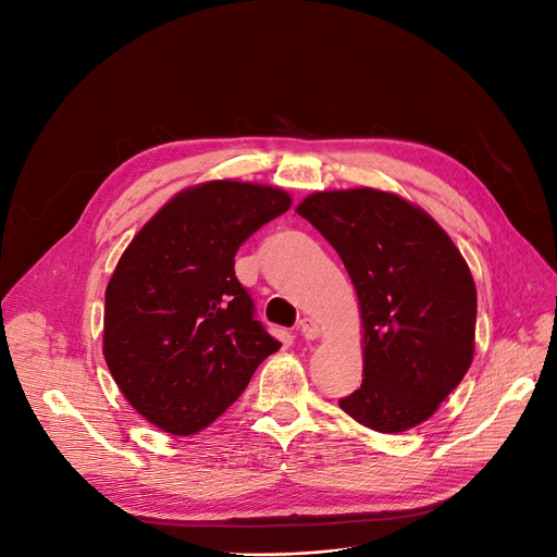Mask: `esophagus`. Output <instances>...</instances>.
I'll list each match as a JSON object with an SVG mask.
<instances>
[{
  "mask_svg": "<svg viewBox=\"0 0 557 557\" xmlns=\"http://www.w3.org/2000/svg\"><path fill=\"white\" fill-rule=\"evenodd\" d=\"M298 330H300V334H302L307 341H313V338H318V336H320V325L315 323L313 318H302V320H300V325H298Z\"/></svg>",
  "mask_w": 557,
  "mask_h": 557,
  "instance_id": "esophagus-1",
  "label": "esophagus"
}]
</instances>
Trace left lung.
<instances>
[{
  "label": "left lung",
  "instance_id": "8db88e82",
  "mask_svg": "<svg viewBox=\"0 0 557 557\" xmlns=\"http://www.w3.org/2000/svg\"><path fill=\"white\" fill-rule=\"evenodd\" d=\"M296 210L338 252L359 296L363 384L341 408L379 433L418 426L472 366L470 267L424 210L388 191H315Z\"/></svg>",
  "mask_w": 557,
  "mask_h": 557
}]
</instances>
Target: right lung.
Listing matches in <instances>:
<instances>
[{
  "label": "right lung",
  "mask_w": 557,
  "mask_h": 557,
  "mask_svg": "<svg viewBox=\"0 0 557 557\" xmlns=\"http://www.w3.org/2000/svg\"><path fill=\"white\" fill-rule=\"evenodd\" d=\"M290 208L277 187L212 181L175 194L124 250L106 288L103 357L135 411L171 435L210 426L280 349L234 255Z\"/></svg>",
  "instance_id": "right-lung-1"
}]
</instances>
